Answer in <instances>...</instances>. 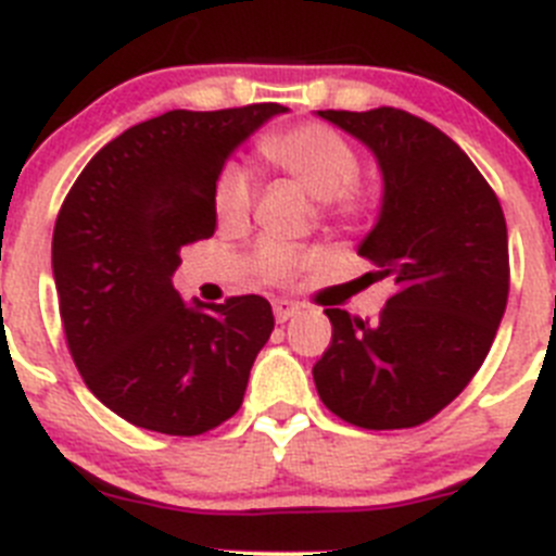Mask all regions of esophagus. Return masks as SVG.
<instances>
[{
    "mask_svg": "<svg viewBox=\"0 0 556 556\" xmlns=\"http://www.w3.org/2000/svg\"><path fill=\"white\" fill-rule=\"evenodd\" d=\"M299 309H302V307H299L295 302H288V299H277V302H274V318H277V324H285V320L293 318Z\"/></svg>",
    "mask_w": 556,
    "mask_h": 556,
    "instance_id": "1",
    "label": "esophagus"
}]
</instances>
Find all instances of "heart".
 Returning <instances> with one entry per match:
<instances>
[{
    "instance_id": "1",
    "label": "heart",
    "mask_w": 556,
    "mask_h": 556,
    "mask_svg": "<svg viewBox=\"0 0 556 556\" xmlns=\"http://www.w3.org/2000/svg\"><path fill=\"white\" fill-rule=\"evenodd\" d=\"M263 155L288 173L309 197L326 205V216L345 225H356L367 214V200L359 194L362 164L356 150L331 128L320 123L285 128L268 134L261 142ZM216 219L222 227H241L252 207V173L232 164L222 173L214 194ZM254 268L266 282L285 285L313 263V254L288 243H263L252 257Z\"/></svg>"
}]
</instances>
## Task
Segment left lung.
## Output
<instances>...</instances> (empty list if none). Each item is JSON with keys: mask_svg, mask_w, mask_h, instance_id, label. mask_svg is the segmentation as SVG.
Wrapping results in <instances>:
<instances>
[{"mask_svg": "<svg viewBox=\"0 0 556 556\" xmlns=\"http://www.w3.org/2000/svg\"><path fill=\"white\" fill-rule=\"evenodd\" d=\"M318 117L359 139L378 161V222L359 243L389 279L376 324L329 307L331 345L313 367L331 414L367 430L428 422L485 362L507 307V225L469 155L403 109Z\"/></svg>", "mask_w": 556, "mask_h": 556, "instance_id": "obj_1", "label": "left lung"}]
</instances>
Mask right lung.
<instances>
[{
    "mask_svg": "<svg viewBox=\"0 0 556 556\" xmlns=\"http://www.w3.org/2000/svg\"><path fill=\"white\" fill-rule=\"evenodd\" d=\"M285 112L159 114L98 150L62 202L51 268L67 349L92 395L137 428L200 435L241 408L271 304H186L173 274L180 247L214 236L232 150Z\"/></svg>",
    "mask_w": 556,
    "mask_h": 556,
    "instance_id": "obj_1",
    "label": "right lung"
}]
</instances>
